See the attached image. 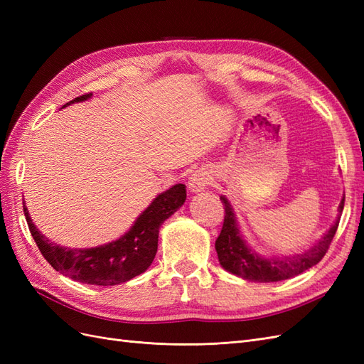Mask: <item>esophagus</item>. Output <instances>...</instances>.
Instances as JSON below:
<instances>
[{
	"label": "esophagus",
	"mask_w": 364,
	"mask_h": 364,
	"mask_svg": "<svg viewBox=\"0 0 364 364\" xmlns=\"http://www.w3.org/2000/svg\"><path fill=\"white\" fill-rule=\"evenodd\" d=\"M211 181H213V176H211V173H209L206 168L196 170V171L191 174L190 182H188L190 191H191L193 194L203 193V191L208 188V185L211 183Z\"/></svg>",
	"instance_id": "34e87169"
}]
</instances>
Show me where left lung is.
Masks as SVG:
<instances>
[{"mask_svg":"<svg viewBox=\"0 0 364 364\" xmlns=\"http://www.w3.org/2000/svg\"><path fill=\"white\" fill-rule=\"evenodd\" d=\"M220 200L225 206V222L222 232L215 240V250L222 267L226 272L250 282H278L297 277V274L316 266L325 257L338 228L340 215L345 205V196L338 205V215L334 225L328 229V232L321 240L301 253L281 258H269L253 250L241 234L235 213L229 200L225 196L220 197Z\"/></svg>","mask_w":364,"mask_h":364,"instance_id":"8db88e82","label":"left lung"}]
</instances>
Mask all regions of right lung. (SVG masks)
<instances>
[{
  "label": "right lung",
  "mask_w": 364,
  "mask_h": 364,
  "mask_svg": "<svg viewBox=\"0 0 364 364\" xmlns=\"http://www.w3.org/2000/svg\"><path fill=\"white\" fill-rule=\"evenodd\" d=\"M92 94L74 98L67 103L90 100ZM186 190L183 183H176L158 194L142 211L124 235L102 246L87 249L63 247L41 234L33 223L24 203V215L33 240L54 270L77 282L91 285H118L144 273L155 259L161 225L183 205Z\"/></svg>",
  "instance_id": "1"
}]
</instances>
